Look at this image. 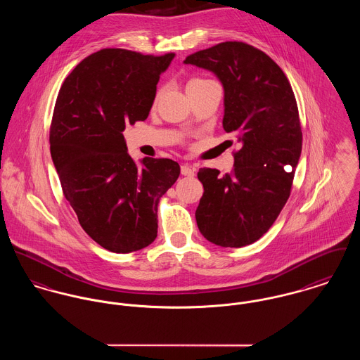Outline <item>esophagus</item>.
<instances>
[{
    "mask_svg": "<svg viewBox=\"0 0 360 360\" xmlns=\"http://www.w3.org/2000/svg\"><path fill=\"white\" fill-rule=\"evenodd\" d=\"M181 174L187 177H194L195 176V169L191 165H181Z\"/></svg>",
    "mask_w": 360,
    "mask_h": 360,
    "instance_id": "esophagus-1",
    "label": "esophagus"
}]
</instances>
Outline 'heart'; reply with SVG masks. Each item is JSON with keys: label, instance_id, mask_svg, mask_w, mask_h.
I'll return each instance as SVG.
<instances>
[{"label": "heart", "instance_id": "1", "mask_svg": "<svg viewBox=\"0 0 360 360\" xmlns=\"http://www.w3.org/2000/svg\"><path fill=\"white\" fill-rule=\"evenodd\" d=\"M207 82H214V81L207 79V78H199V77H196V78H193V79H190V81H188L187 88H190V86H195V85H202V84H207Z\"/></svg>", "mask_w": 360, "mask_h": 360}]
</instances>
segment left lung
Wrapping results in <instances>:
<instances>
[{
    "mask_svg": "<svg viewBox=\"0 0 360 360\" xmlns=\"http://www.w3.org/2000/svg\"><path fill=\"white\" fill-rule=\"evenodd\" d=\"M184 63L221 81L223 128L242 144L229 174L199 169L205 191L196 207L198 229L217 246H248L271 229L290 196L302 147L292 85L268 55L239 41L195 52Z\"/></svg>",
    "mask_w": 360,
    "mask_h": 360,
    "instance_id": "1",
    "label": "left lung"
}]
</instances>
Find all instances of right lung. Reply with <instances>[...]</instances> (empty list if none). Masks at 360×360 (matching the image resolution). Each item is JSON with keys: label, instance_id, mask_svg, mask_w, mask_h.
I'll list each match as a JSON object with an SVG mask.
<instances>
[{"label": "right lung", "instance_id": "right-lung-1", "mask_svg": "<svg viewBox=\"0 0 360 360\" xmlns=\"http://www.w3.org/2000/svg\"><path fill=\"white\" fill-rule=\"evenodd\" d=\"M173 58L101 49L68 74L56 98L49 143L63 194L84 231L114 253L155 240L160 199L180 174L167 158L137 166L122 134L148 117Z\"/></svg>", "mask_w": 360, "mask_h": 360}]
</instances>
